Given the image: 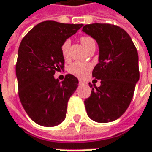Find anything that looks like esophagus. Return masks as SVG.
I'll list each match as a JSON object with an SVG mask.
<instances>
[{
    "label": "esophagus",
    "mask_w": 152,
    "mask_h": 152,
    "mask_svg": "<svg viewBox=\"0 0 152 152\" xmlns=\"http://www.w3.org/2000/svg\"><path fill=\"white\" fill-rule=\"evenodd\" d=\"M79 83H80V84H83V83H85V82L83 81V80H79Z\"/></svg>",
    "instance_id": "1"
}]
</instances>
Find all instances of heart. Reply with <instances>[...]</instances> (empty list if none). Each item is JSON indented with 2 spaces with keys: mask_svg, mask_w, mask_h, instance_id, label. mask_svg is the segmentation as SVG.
Masks as SVG:
<instances>
[{
  "mask_svg": "<svg viewBox=\"0 0 152 152\" xmlns=\"http://www.w3.org/2000/svg\"><path fill=\"white\" fill-rule=\"evenodd\" d=\"M80 41H81L82 45L84 46V48H86L90 44L94 43V40L91 37H88V36L81 37ZM69 46H70V40L69 39L64 40L61 46V53L63 59H65V60H68L69 57ZM91 67L88 63L76 61V62H73L72 64L69 65L68 71L70 74L77 76V77H83L88 74V72L91 70Z\"/></svg>",
  "mask_w": 152,
  "mask_h": 152,
  "instance_id": "heart-1",
  "label": "heart"
}]
</instances>
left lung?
<instances>
[{
	"label": "left lung",
	"instance_id": "left-lung-1",
	"mask_svg": "<svg viewBox=\"0 0 152 152\" xmlns=\"http://www.w3.org/2000/svg\"><path fill=\"white\" fill-rule=\"evenodd\" d=\"M83 31L99 45V63L92 76L101 80L99 87L89 83L92 91L84 100L87 114L97 122L113 121L129 107L139 80L137 48L127 31L114 24H86Z\"/></svg>",
	"mask_w": 152,
	"mask_h": 152
}]
</instances>
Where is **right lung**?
<instances>
[{
	"label": "right lung",
	"instance_id": "add662e5",
	"mask_svg": "<svg viewBox=\"0 0 152 152\" xmlns=\"http://www.w3.org/2000/svg\"><path fill=\"white\" fill-rule=\"evenodd\" d=\"M82 26L44 21L20 43L15 65L18 96L29 117L39 125L54 127L66 118L68 101L77 88L78 79L68 74L60 82L53 75L64 69L62 42Z\"/></svg>",
	"mask_w": 152,
	"mask_h": 152
}]
</instances>
